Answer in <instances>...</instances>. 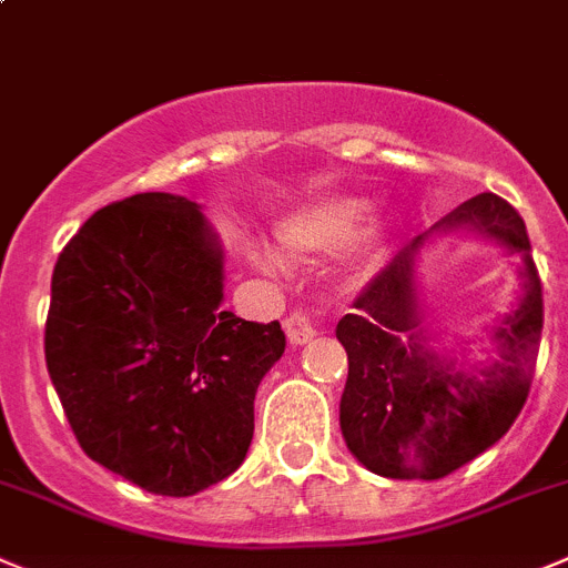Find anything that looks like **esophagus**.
<instances>
[{
	"label": "esophagus",
	"instance_id": "esophagus-1",
	"mask_svg": "<svg viewBox=\"0 0 568 568\" xmlns=\"http://www.w3.org/2000/svg\"><path fill=\"white\" fill-rule=\"evenodd\" d=\"M316 333H320V325H316L314 314H308V311H294V314L285 320V336H288V342L294 344V347L308 344Z\"/></svg>",
	"mask_w": 568,
	"mask_h": 568
}]
</instances>
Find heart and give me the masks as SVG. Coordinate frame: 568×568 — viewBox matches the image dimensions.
Wrapping results in <instances>:
<instances>
[{
    "mask_svg": "<svg viewBox=\"0 0 568 568\" xmlns=\"http://www.w3.org/2000/svg\"><path fill=\"white\" fill-rule=\"evenodd\" d=\"M369 204L362 199H344V201H327V204L311 206L305 212H296L288 221L277 226V243L288 257H311V254L336 252L338 246L356 235L358 224L367 215ZM381 241L378 235H369L364 241V254L375 257ZM257 263L266 266V260L254 254Z\"/></svg>",
    "mask_w": 568,
    "mask_h": 568,
    "instance_id": "1",
    "label": "heart"
}]
</instances>
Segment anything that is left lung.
I'll use <instances>...</instances> for the list:
<instances>
[{
	"label": "left lung",
	"mask_w": 568,
	"mask_h": 568,
	"mask_svg": "<svg viewBox=\"0 0 568 568\" xmlns=\"http://www.w3.org/2000/svg\"><path fill=\"white\" fill-rule=\"evenodd\" d=\"M434 230L479 232L521 254L524 300L493 333L499 362L457 369L420 331L415 257L428 235L369 280L336 325L349 364L338 420L353 457L386 479H443L499 443L527 404L538 362L544 294L516 206L479 193Z\"/></svg>",
	"instance_id": "1"
}]
</instances>
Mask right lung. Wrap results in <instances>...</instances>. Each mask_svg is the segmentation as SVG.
I'll use <instances>...</instances> for the list:
<instances>
[{
    "label": "right lung",
    "mask_w": 568,
    "mask_h": 568,
    "mask_svg": "<svg viewBox=\"0 0 568 568\" xmlns=\"http://www.w3.org/2000/svg\"><path fill=\"white\" fill-rule=\"evenodd\" d=\"M221 300L224 252L184 195L114 201L63 246L44 356L87 457L156 496H193L241 468L285 333Z\"/></svg>",
    "instance_id": "1"
}]
</instances>
